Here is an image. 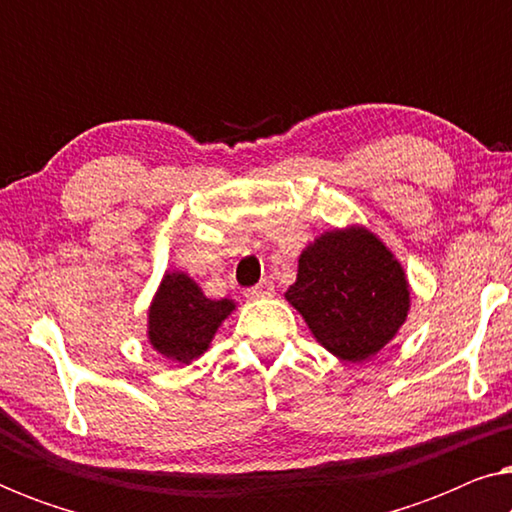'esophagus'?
Segmentation results:
<instances>
[{"label": "esophagus", "mask_w": 512, "mask_h": 512, "mask_svg": "<svg viewBox=\"0 0 512 512\" xmlns=\"http://www.w3.org/2000/svg\"><path fill=\"white\" fill-rule=\"evenodd\" d=\"M272 293H275V286H272L270 279H263V282H258L256 286H251V289L244 291V296L256 300V298H270Z\"/></svg>", "instance_id": "1"}]
</instances>
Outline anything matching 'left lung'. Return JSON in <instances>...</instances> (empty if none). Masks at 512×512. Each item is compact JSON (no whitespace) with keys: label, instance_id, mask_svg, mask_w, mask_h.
<instances>
[{"label":"left lung","instance_id":"1","mask_svg":"<svg viewBox=\"0 0 512 512\" xmlns=\"http://www.w3.org/2000/svg\"><path fill=\"white\" fill-rule=\"evenodd\" d=\"M286 300L319 345L342 361H366L394 340L410 310L396 256L363 226L328 230L305 247Z\"/></svg>","mask_w":512,"mask_h":512}]
</instances>
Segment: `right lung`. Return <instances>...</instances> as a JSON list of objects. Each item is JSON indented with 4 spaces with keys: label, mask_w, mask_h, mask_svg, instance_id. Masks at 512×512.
<instances>
[{
    "label": "right lung",
    "mask_w": 512,
    "mask_h": 512,
    "mask_svg": "<svg viewBox=\"0 0 512 512\" xmlns=\"http://www.w3.org/2000/svg\"><path fill=\"white\" fill-rule=\"evenodd\" d=\"M233 310V300H209L186 272H165L149 307V342L165 359L191 363Z\"/></svg>",
    "instance_id": "right-lung-1"
}]
</instances>
